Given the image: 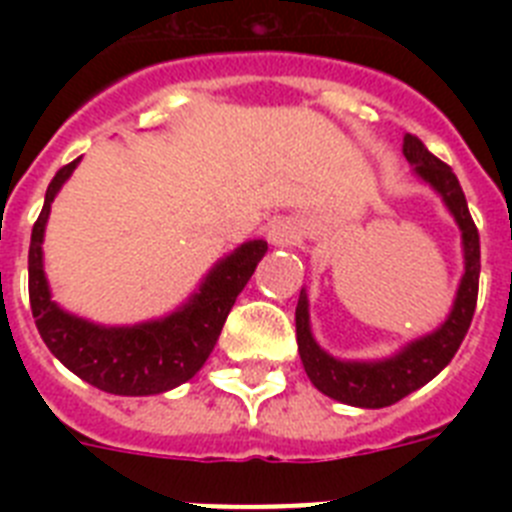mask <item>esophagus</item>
<instances>
[{
  "label": "esophagus",
  "instance_id": "34e87169",
  "mask_svg": "<svg viewBox=\"0 0 512 512\" xmlns=\"http://www.w3.org/2000/svg\"><path fill=\"white\" fill-rule=\"evenodd\" d=\"M300 238V228L295 223H289V220H279L277 225H271L269 230V241L274 246H289V243H295Z\"/></svg>",
  "mask_w": 512,
  "mask_h": 512
}]
</instances>
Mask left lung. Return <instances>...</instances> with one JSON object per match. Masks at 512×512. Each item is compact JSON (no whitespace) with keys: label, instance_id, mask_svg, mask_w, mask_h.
I'll return each mask as SVG.
<instances>
[{"label":"left lung","instance_id":"8db88e82","mask_svg":"<svg viewBox=\"0 0 512 512\" xmlns=\"http://www.w3.org/2000/svg\"><path fill=\"white\" fill-rule=\"evenodd\" d=\"M402 153L408 158V164L413 166V174L441 197L446 210L459 225L464 274L459 279L451 312L436 330L405 343L392 356L369 361L336 359L318 346L310 328V302H307V292L302 289L295 310L297 348H300L302 366H305L310 382L323 395L333 397L343 405H354V408H387V405H395L402 397H408L410 392L431 382L459 351L461 341L472 325L474 307H477L479 233L472 215H469L467 197L461 192L459 179L451 171V166L438 161L415 135H405Z\"/></svg>","mask_w":512,"mask_h":512}]
</instances>
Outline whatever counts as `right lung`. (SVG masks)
<instances>
[{
    "mask_svg": "<svg viewBox=\"0 0 512 512\" xmlns=\"http://www.w3.org/2000/svg\"><path fill=\"white\" fill-rule=\"evenodd\" d=\"M81 158L63 166L45 192L33 225L27 274L30 307L40 338L69 372L110 395L146 397L169 392L200 372L212 354L235 297L264 259L266 241H246L217 261L187 302L164 318L135 325H99L63 310L43 269V238L51 205Z\"/></svg>",
    "mask_w": 512,
    "mask_h": 512,
    "instance_id": "right-lung-1",
    "label": "right lung"
}]
</instances>
